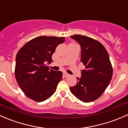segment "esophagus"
Instances as JSON below:
<instances>
[{
	"instance_id": "34e87169",
	"label": "esophagus",
	"mask_w": 128,
	"mask_h": 128,
	"mask_svg": "<svg viewBox=\"0 0 128 128\" xmlns=\"http://www.w3.org/2000/svg\"><path fill=\"white\" fill-rule=\"evenodd\" d=\"M64 76H65V77H68V76H70L69 74L66 73V72H64Z\"/></svg>"
}]
</instances>
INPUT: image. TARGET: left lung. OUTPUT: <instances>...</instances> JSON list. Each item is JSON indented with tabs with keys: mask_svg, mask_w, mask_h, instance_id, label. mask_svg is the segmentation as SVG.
<instances>
[{
	"mask_svg": "<svg viewBox=\"0 0 128 128\" xmlns=\"http://www.w3.org/2000/svg\"><path fill=\"white\" fill-rule=\"evenodd\" d=\"M81 46V62L85 66L77 83L70 87V91L84 102H90L98 98L110 84L113 68L108 54L97 40L82 35L71 36Z\"/></svg>",
	"mask_w": 128,
	"mask_h": 128,
	"instance_id": "left-lung-1",
	"label": "left lung"
}]
</instances>
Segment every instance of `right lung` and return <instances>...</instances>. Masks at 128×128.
<instances>
[{
	"label": "right lung",
	"instance_id": "obj_1",
	"mask_svg": "<svg viewBox=\"0 0 128 128\" xmlns=\"http://www.w3.org/2000/svg\"><path fill=\"white\" fill-rule=\"evenodd\" d=\"M64 41L63 37L40 36L19 50L16 56L15 78L28 97L40 102L54 94L62 80V72L50 70L45 64L52 62L56 47Z\"/></svg>",
	"mask_w": 128,
	"mask_h": 128
}]
</instances>
